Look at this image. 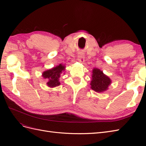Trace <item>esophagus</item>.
Returning <instances> with one entry per match:
<instances>
[{
	"instance_id": "esophagus-1",
	"label": "esophagus",
	"mask_w": 146,
	"mask_h": 146,
	"mask_svg": "<svg viewBox=\"0 0 146 146\" xmlns=\"http://www.w3.org/2000/svg\"><path fill=\"white\" fill-rule=\"evenodd\" d=\"M77 56H78V60L80 61V63H83L84 62V61H85V60H84V55L82 52L78 53Z\"/></svg>"
}]
</instances>
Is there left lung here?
<instances>
[{
    "label": "left lung",
    "instance_id": "obj_1",
    "mask_svg": "<svg viewBox=\"0 0 146 146\" xmlns=\"http://www.w3.org/2000/svg\"><path fill=\"white\" fill-rule=\"evenodd\" d=\"M91 88L96 92H100L108 89V86L111 83L110 78L105 76L102 70L94 68L92 70Z\"/></svg>",
    "mask_w": 146,
    "mask_h": 146
}]
</instances>
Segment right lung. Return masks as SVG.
Segmentation results:
<instances>
[{"label":"right lung","instance_id":"obj_1","mask_svg":"<svg viewBox=\"0 0 146 146\" xmlns=\"http://www.w3.org/2000/svg\"><path fill=\"white\" fill-rule=\"evenodd\" d=\"M64 66L60 64L56 67L50 70H47L43 72L42 76L44 78H47L48 80L47 84L48 86L53 88L60 85L59 78L60 77V74L64 70Z\"/></svg>","mask_w":146,"mask_h":146}]
</instances>
